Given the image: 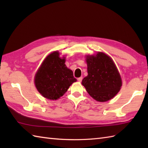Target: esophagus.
<instances>
[{
	"mask_svg": "<svg viewBox=\"0 0 148 148\" xmlns=\"http://www.w3.org/2000/svg\"><path fill=\"white\" fill-rule=\"evenodd\" d=\"M83 80V77H78L77 78V81H79V82H81Z\"/></svg>",
	"mask_w": 148,
	"mask_h": 148,
	"instance_id": "obj_1",
	"label": "esophagus"
}]
</instances>
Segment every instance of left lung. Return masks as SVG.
Masks as SVG:
<instances>
[{"instance_id":"obj_1","label":"left lung","mask_w":148,"mask_h":148,"mask_svg":"<svg viewBox=\"0 0 148 148\" xmlns=\"http://www.w3.org/2000/svg\"><path fill=\"white\" fill-rule=\"evenodd\" d=\"M88 76L82 81L87 92L99 102L114 97L120 90L121 79L114 62L103 53L87 56Z\"/></svg>"}]
</instances>
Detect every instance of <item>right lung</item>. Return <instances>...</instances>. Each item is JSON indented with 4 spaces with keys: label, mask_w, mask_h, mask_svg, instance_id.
Here are the masks:
<instances>
[{
    "label": "right lung",
    "mask_w": 148,
    "mask_h": 148,
    "mask_svg": "<svg viewBox=\"0 0 148 148\" xmlns=\"http://www.w3.org/2000/svg\"><path fill=\"white\" fill-rule=\"evenodd\" d=\"M65 61V58H60L58 52H53L47 56L37 71L36 86L45 98L59 99L77 81L73 72L66 67Z\"/></svg>",
    "instance_id": "add662e5"
}]
</instances>
